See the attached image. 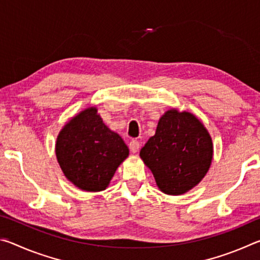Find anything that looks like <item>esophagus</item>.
I'll return each instance as SVG.
<instances>
[{"mask_svg":"<svg viewBox=\"0 0 260 260\" xmlns=\"http://www.w3.org/2000/svg\"><path fill=\"white\" fill-rule=\"evenodd\" d=\"M140 146H141L140 142H139V141H136V140H132L129 142V149H131L132 152H138L139 149H140Z\"/></svg>","mask_w":260,"mask_h":260,"instance_id":"esophagus-1","label":"esophagus"}]
</instances>
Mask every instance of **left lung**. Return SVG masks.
I'll return each mask as SVG.
<instances>
[{
  "mask_svg": "<svg viewBox=\"0 0 260 260\" xmlns=\"http://www.w3.org/2000/svg\"><path fill=\"white\" fill-rule=\"evenodd\" d=\"M212 153V140L203 124L191 113L170 110L140 156L162 192L181 195L204 178Z\"/></svg>",
  "mask_w": 260,
  "mask_h": 260,
  "instance_id": "obj_1",
  "label": "left lung"
}]
</instances>
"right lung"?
<instances>
[{"mask_svg":"<svg viewBox=\"0 0 260 260\" xmlns=\"http://www.w3.org/2000/svg\"><path fill=\"white\" fill-rule=\"evenodd\" d=\"M56 155L70 181L82 190L101 191L128 156V148L103 124L98 110L89 108L60 131Z\"/></svg>","mask_w":260,"mask_h":260,"instance_id":"obj_1","label":"right lung"}]
</instances>
